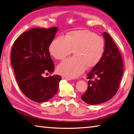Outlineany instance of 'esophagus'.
Masks as SVG:
<instances>
[{
  "label": "esophagus",
  "mask_w": 134,
  "mask_h": 134,
  "mask_svg": "<svg viewBox=\"0 0 134 134\" xmlns=\"http://www.w3.org/2000/svg\"><path fill=\"white\" fill-rule=\"evenodd\" d=\"M62 79H65V80H71V79H70L65 77H64V76H63V77H62Z\"/></svg>",
  "instance_id": "34e87169"
}]
</instances>
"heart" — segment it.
<instances>
[{
	"mask_svg": "<svg viewBox=\"0 0 134 134\" xmlns=\"http://www.w3.org/2000/svg\"><path fill=\"white\" fill-rule=\"evenodd\" d=\"M102 38L89 31H72L58 36L49 45V52L57 60L64 59L74 49V57L67 59L57 67L59 74L69 79L75 78L85 71L86 67L98 64L105 51Z\"/></svg>",
	"mask_w": 134,
	"mask_h": 134,
	"instance_id": "1",
	"label": "heart"
}]
</instances>
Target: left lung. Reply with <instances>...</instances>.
I'll list each match as a JSON object with an SVG mask.
<instances>
[{"instance_id":"obj_1","label":"left lung","mask_w":134,"mask_h":134,"mask_svg":"<svg viewBox=\"0 0 134 134\" xmlns=\"http://www.w3.org/2000/svg\"><path fill=\"white\" fill-rule=\"evenodd\" d=\"M105 40L103 55L98 64L87 74L88 87L81 98L90 105L109 100L116 94L124 71L121 54L110 36L103 34Z\"/></svg>"}]
</instances>
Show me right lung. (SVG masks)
<instances>
[{"label":"right lung","instance_id":"right-lung-1","mask_svg":"<svg viewBox=\"0 0 134 134\" xmlns=\"http://www.w3.org/2000/svg\"><path fill=\"white\" fill-rule=\"evenodd\" d=\"M57 30V27L36 28L25 32L15 40L11 51V64L20 89L28 98L38 103L51 99L62 80L58 75L43 76L54 71L49 45Z\"/></svg>","mask_w":134,"mask_h":134}]
</instances>
